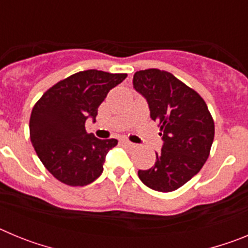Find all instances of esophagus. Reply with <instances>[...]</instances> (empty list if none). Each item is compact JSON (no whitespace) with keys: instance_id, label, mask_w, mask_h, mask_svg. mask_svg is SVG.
I'll return each mask as SVG.
<instances>
[{"instance_id":"34e87169","label":"esophagus","mask_w":248,"mask_h":248,"mask_svg":"<svg viewBox=\"0 0 248 248\" xmlns=\"http://www.w3.org/2000/svg\"><path fill=\"white\" fill-rule=\"evenodd\" d=\"M123 144H124V146H126V148H135V144H133L131 141H129V140H123Z\"/></svg>"}]
</instances>
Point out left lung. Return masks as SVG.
<instances>
[{"label":"left lung","instance_id":"8db88e82","mask_svg":"<svg viewBox=\"0 0 248 248\" xmlns=\"http://www.w3.org/2000/svg\"><path fill=\"white\" fill-rule=\"evenodd\" d=\"M133 85L148 102L150 118L159 124L164 140L155 165L139 170V179L156 191H174L206 163L215 137L214 119L200 94L169 72L139 71Z\"/></svg>","mask_w":248,"mask_h":248}]
</instances>
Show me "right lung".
Listing matches in <instances>:
<instances>
[{
    "mask_svg": "<svg viewBox=\"0 0 248 248\" xmlns=\"http://www.w3.org/2000/svg\"><path fill=\"white\" fill-rule=\"evenodd\" d=\"M126 76L97 69L78 72L50 87L34 104L30 119L31 141L57 180L84 186L100 176L105 155L118 140L88 134L85 120H95L107 94Z\"/></svg>",
    "mask_w": 248,
    "mask_h": 248,
    "instance_id": "add662e5",
    "label": "right lung"
}]
</instances>
